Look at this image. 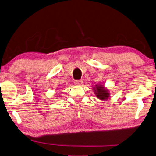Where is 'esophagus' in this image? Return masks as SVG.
Listing matches in <instances>:
<instances>
[{
  "label": "esophagus",
  "instance_id": "34e87169",
  "mask_svg": "<svg viewBox=\"0 0 156 156\" xmlns=\"http://www.w3.org/2000/svg\"><path fill=\"white\" fill-rule=\"evenodd\" d=\"M74 83H75V85H80L81 84L83 83V81L81 80H76L74 81Z\"/></svg>",
  "mask_w": 156,
  "mask_h": 156
}]
</instances>
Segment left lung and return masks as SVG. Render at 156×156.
I'll use <instances>...</instances> for the list:
<instances>
[{
    "mask_svg": "<svg viewBox=\"0 0 156 156\" xmlns=\"http://www.w3.org/2000/svg\"><path fill=\"white\" fill-rule=\"evenodd\" d=\"M96 87L95 89L94 88V93L96 94V97H98L101 100H105L108 98L110 93L108 92L107 90H105L103 85H96Z\"/></svg>",
    "mask_w": 156,
    "mask_h": 156,
    "instance_id": "8db88e82",
    "label": "left lung"
}]
</instances>
